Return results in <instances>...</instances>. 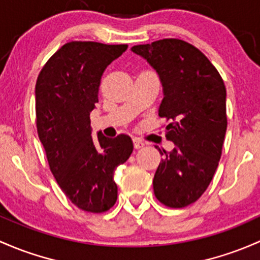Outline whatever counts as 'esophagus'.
Returning a JSON list of instances; mask_svg holds the SVG:
<instances>
[{"label": "esophagus", "mask_w": 260, "mask_h": 260, "mask_svg": "<svg viewBox=\"0 0 260 260\" xmlns=\"http://www.w3.org/2000/svg\"><path fill=\"white\" fill-rule=\"evenodd\" d=\"M133 146H135L136 149H139V148H142V147H144V143L142 141H139V139L135 138L133 139Z\"/></svg>", "instance_id": "34e87169"}]
</instances>
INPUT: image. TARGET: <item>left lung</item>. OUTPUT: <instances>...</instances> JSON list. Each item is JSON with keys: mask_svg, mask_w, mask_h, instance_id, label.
<instances>
[{"mask_svg": "<svg viewBox=\"0 0 260 260\" xmlns=\"http://www.w3.org/2000/svg\"><path fill=\"white\" fill-rule=\"evenodd\" d=\"M131 50L159 77L163 100L158 114L169 122L166 138L174 143L154 174V196L167 207L183 208L206 192L217 171L226 131L225 86L209 59L182 40L167 38Z\"/></svg>", "mask_w": 260, "mask_h": 260, "instance_id": "left-lung-1", "label": "left lung"}]
</instances>
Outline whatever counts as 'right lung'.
Instances as JSON below:
<instances>
[{"mask_svg": "<svg viewBox=\"0 0 260 260\" xmlns=\"http://www.w3.org/2000/svg\"><path fill=\"white\" fill-rule=\"evenodd\" d=\"M127 45L70 42L51 57L36 83L37 132L57 183L76 207L102 213L114 206V171L133 152L129 136L92 138L89 114L101 77Z\"/></svg>", "mask_w": 260, "mask_h": 260, "instance_id": "right-lung-1", "label": "right lung"}]
</instances>
